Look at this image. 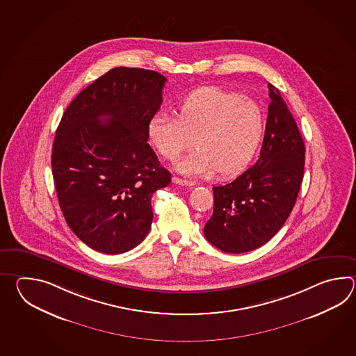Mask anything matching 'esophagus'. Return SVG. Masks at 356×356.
Here are the masks:
<instances>
[{
    "mask_svg": "<svg viewBox=\"0 0 356 356\" xmlns=\"http://www.w3.org/2000/svg\"><path fill=\"white\" fill-rule=\"evenodd\" d=\"M172 181H173V183H175V184H179V186H186V187H193L195 186V181H187V179H181V178H179V177H173L172 178Z\"/></svg>",
    "mask_w": 356,
    "mask_h": 356,
    "instance_id": "34e87169",
    "label": "esophagus"
}]
</instances>
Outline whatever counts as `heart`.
Instances as JSON below:
<instances>
[{
  "label": "heart",
  "instance_id": "b5f03b06",
  "mask_svg": "<svg viewBox=\"0 0 356 356\" xmlns=\"http://www.w3.org/2000/svg\"><path fill=\"white\" fill-rule=\"evenodd\" d=\"M262 111L253 99L216 86L193 91L178 109V118L155 114L147 126L150 144L169 161L193 146L177 163L191 177L238 175L250 164L262 135Z\"/></svg>",
  "mask_w": 356,
  "mask_h": 356
}]
</instances>
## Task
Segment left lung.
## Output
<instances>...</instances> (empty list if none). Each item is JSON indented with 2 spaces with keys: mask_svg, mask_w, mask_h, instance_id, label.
<instances>
[{
  "mask_svg": "<svg viewBox=\"0 0 356 356\" xmlns=\"http://www.w3.org/2000/svg\"><path fill=\"white\" fill-rule=\"evenodd\" d=\"M265 137L256 164L225 186L212 187L213 213L206 239L227 253H244L268 242L296 204L304 175L305 146L296 120L273 85Z\"/></svg>",
  "mask_w": 356,
  "mask_h": 356,
  "instance_id": "obj_1",
  "label": "left lung"
}]
</instances>
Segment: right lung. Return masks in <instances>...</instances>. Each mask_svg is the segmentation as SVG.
Masks as SVG:
<instances>
[{
	"label": "right lung",
	"instance_id": "add662e5",
	"mask_svg": "<svg viewBox=\"0 0 356 356\" xmlns=\"http://www.w3.org/2000/svg\"><path fill=\"white\" fill-rule=\"evenodd\" d=\"M165 81L152 70L112 68L62 115L52 147L54 187L68 227L92 250L124 253L150 232L152 195L170 183L147 144Z\"/></svg>",
	"mask_w": 356,
	"mask_h": 356
}]
</instances>
